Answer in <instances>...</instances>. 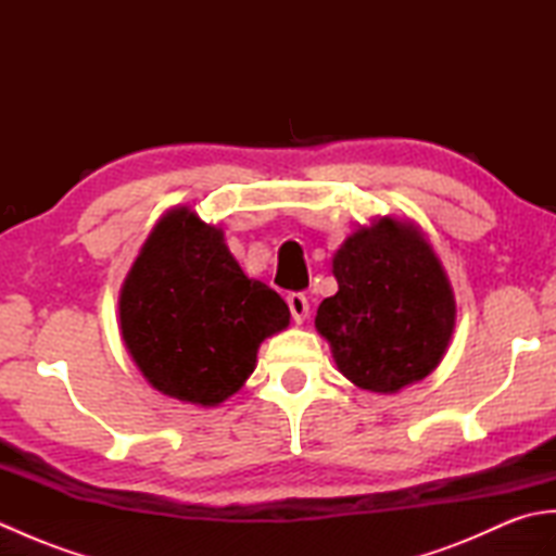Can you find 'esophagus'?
Listing matches in <instances>:
<instances>
[{
  "instance_id": "34e87169",
  "label": "esophagus",
  "mask_w": 556,
  "mask_h": 556,
  "mask_svg": "<svg viewBox=\"0 0 556 556\" xmlns=\"http://www.w3.org/2000/svg\"><path fill=\"white\" fill-rule=\"evenodd\" d=\"M287 303H289V311H291L293 323L301 325V323L305 320V317H308V311H311L308 299H305L303 293H289V296H287Z\"/></svg>"
}]
</instances>
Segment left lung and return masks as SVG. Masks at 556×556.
Wrapping results in <instances>:
<instances>
[{
    "label": "left lung",
    "mask_w": 556,
    "mask_h": 556,
    "mask_svg": "<svg viewBox=\"0 0 556 556\" xmlns=\"http://www.w3.org/2000/svg\"><path fill=\"white\" fill-rule=\"evenodd\" d=\"M332 271L339 291L320 303L315 327L349 382L396 394L442 363L456 299L416 222L387 215L363 224L339 245Z\"/></svg>",
    "instance_id": "1"
}]
</instances>
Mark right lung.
Instances as JSON below:
<instances>
[{"label": "right lung", "mask_w": 556, "mask_h": 556, "mask_svg": "<svg viewBox=\"0 0 556 556\" xmlns=\"http://www.w3.org/2000/svg\"><path fill=\"white\" fill-rule=\"evenodd\" d=\"M289 320L279 293L245 277L224 231L188 205L157 219L119 291L122 339L140 375L203 408L239 392L260 344Z\"/></svg>", "instance_id": "add662e5"}]
</instances>
